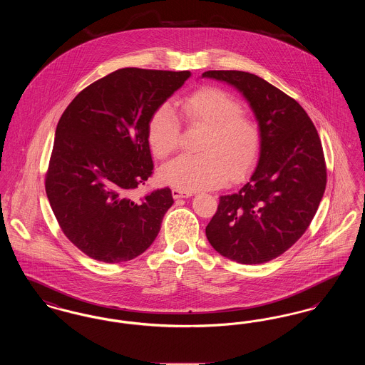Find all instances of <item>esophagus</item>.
I'll return each instance as SVG.
<instances>
[{"mask_svg": "<svg viewBox=\"0 0 365 365\" xmlns=\"http://www.w3.org/2000/svg\"><path fill=\"white\" fill-rule=\"evenodd\" d=\"M192 195L191 191L179 190V189H173V197L175 200L178 198H189Z\"/></svg>", "mask_w": 365, "mask_h": 365, "instance_id": "1", "label": "esophagus"}]
</instances>
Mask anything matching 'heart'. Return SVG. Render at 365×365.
I'll use <instances>...</instances> for the list:
<instances>
[{
  "label": "heart",
  "mask_w": 365,
  "mask_h": 365,
  "mask_svg": "<svg viewBox=\"0 0 365 365\" xmlns=\"http://www.w3.org/2000/svg\"><path fill=\"white\" fill-rule=\"evenodd\" d=\"M192 125L207 128L201 155H182L160 170L163 183L179 190L213 189L225 185L230 175L240 179L256 164L261 149L257 123L245 116L241 104L225 90L202 87L182 103ZM180 124L168 105H163L148 124V140L155 156L165 158L179 146Z\"/></svg>",
  "instance_id": "1"
}]
</instances>
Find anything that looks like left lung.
I'll return each instance as SVG.
<instances>
[{"label":"left lung","instance_id":"obj_1","mask_svg":"<svg viewBox=\"0 0 365 365\" xmlns=\"http://www.w3.org/2000/svg\"><path fill=\"white\" fill-rule=\"evenodd\" d=\"M202 78L235 87L261 133L256 170L240 190L219 198L207 238L217 253L241 264L277 259L307 231L326 190L316 127L301 105L257 75L207 71Z\"/></svg>","mask_w":365,"mask_h":365}]
</instances>
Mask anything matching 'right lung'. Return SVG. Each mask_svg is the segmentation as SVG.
Instances as JSON below:
<instances>
[{
  "instance_id": "right-lung-1",
  "label": "right lung",
  "mask_w": 365,
  "mask_h": 365,
  "mask_svg": "<svg viewBox=\"0 0 365 365\" xmlns=\"http://www.w3.org/2000/svg\"><path fill=\"white\" fill-rule=\"evenodd\" d=\"M190 76L122 68L83 88L61 115L45 189L63 232L88 257L133 260L156 240L174 198L168 187L134 195L153 171L148 124Z\"/></svg>"
}]
</instances>
